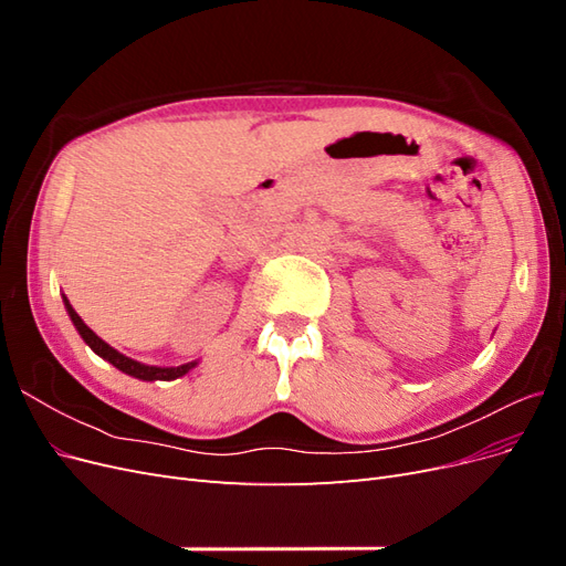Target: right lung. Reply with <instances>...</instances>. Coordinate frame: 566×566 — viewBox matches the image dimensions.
<instances>
[{
	"mask_svg": "<svg viewBox=\"0 0 566 566\" xmlns=\"http://www.w3.org/2000/svg\"><path fill=\"white\" fill-rule=\"evenodd\" d=\"M63 304H65V312L67 316H71V321L75 323L77 333L82 335V339L87 342V345L92 347L94 354H98L101 358H106L108 364H113L117 370H123L127 375H132V378H139V380H146V382H153V380H177L181 378V375H186L191 368L198 366V361H191V364H184V366H172V368H163V366H146L142 361H134V358L119 354L117 349H113L108 342L101 339L87 323H84L77 312L73 310V304L67 302V297L63 295Z\"/></svg>",
	"mask_w": 566,
	"mask_h": 566,
	"instance_id": "add662e5",
	"label": "right lung"
}]
</instances>
